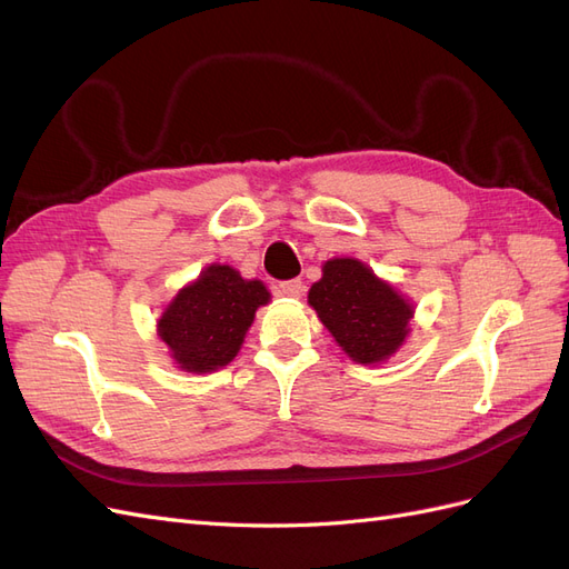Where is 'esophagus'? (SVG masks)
<instances>
[{
	"label": "esophagus",
	"instance_id": "obj_1",
	"mask_svg": "<svg viewBox=\"0 0 569 569\" xmlns=\"http://www.w3.org/2000/svg\"><path fill=\"white\" fill-rule=\"evenodd\" d=\"M278 295L287 299H301L303 295V282L301 280H287L278 284Z\"/></svg>",
	"mask_w": 569,
	"mask_h": 569
}]
</instances>
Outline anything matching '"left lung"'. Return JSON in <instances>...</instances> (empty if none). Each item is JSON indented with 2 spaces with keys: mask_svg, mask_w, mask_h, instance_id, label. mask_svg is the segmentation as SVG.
<instances>
[{
  "mask_svg": "<svg viewBox=\"0 0 569 569\" xmlns=\"http://www.w3.org/2000/svg\"><path fill=\"white\" fill-rule=\"evenodd\" d=\"M308 303L353 363L380 366L403 347L416 306L370 266L343 256L322 263Z\"/></svg>",
  "mask_w": 569,
  "mask_h": 569,
  "instance_id": "1",
  "label": "left lung"
}]
</instances>
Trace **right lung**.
Masks as SVG:
<instances>
[{"label": "right lung", "instance_id": "obj_1", "mask_svg": "<svg viewBox=\"0 0 569 569\" xmlns=\"http://www.w3.org/2000/svg\"><path fill=\"white\" fill-rule=\"evenodd\" d=\"M270 291L261 280H244L232 266L211 263L199 278L170 299L157 322L176 368L184 372H213L239 353Z\"/></svg>", "mask_w": 569, "mask_h": 569}]
</instances>
